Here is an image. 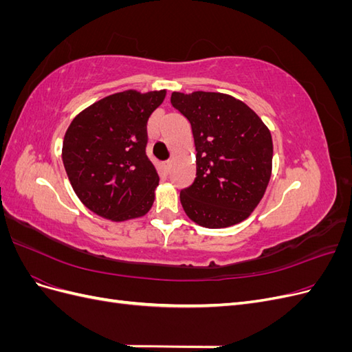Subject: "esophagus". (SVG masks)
<instances>
[{
	"instance_id": "esophagus-1",
	"label": "esophagus",
	"mask_w": 352,
	"mask_h": 352,
	"mask_svg": "<svg viewBox=\"0 0 352 352\" xmlns=\"http://www.w3.org/2000/svg\"><path fill=\"white\" fill-rule=\"evenodd\" d=\"M162 166H163V168L166 170V172L168 173L170 166H172V162H170V160H166V162H163V163H162Z\"/></svg>"
}]
</instances>
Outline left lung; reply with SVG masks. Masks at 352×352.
Here are the masks:
<instances>
[{"instance_id": "1", "label": "left lung", "mask_w": 352, "mask_h": 352, "mask_svg": "<svg viewBox=\"0 0 352 352\" xmlns=\"http://www.w3.org/2000/svg\"><path fill=\"white\" fill-rule=\"evenodd\" d=\"M173 107L190 123L197 177L180 190L188 217L220 229L247 219L272 176L273 142L267 126L247 104L220 92H173Z\"/></svg>"}]
</instances>
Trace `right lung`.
<instances>
[{"mask_svg":"<svg viewBox=\"0 0 352 352\" xmlns=\"http://www.w3.org/2000/svg\"><path fill=\"white\" fill-rule=\"evenodd\" d=\"M166 91H124L74 117L63 141V164L83 206L123 221L146 214L158 175L146 157V123Z\"/></svg>","mask_w":352,"mask_h":352,"instance_id":"right-lung-1","label":"right lung"}]
</instances>
